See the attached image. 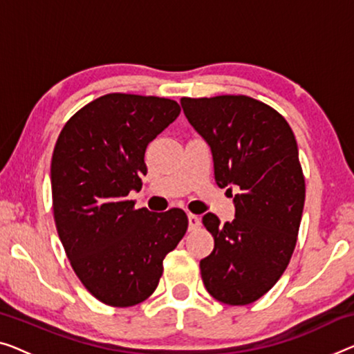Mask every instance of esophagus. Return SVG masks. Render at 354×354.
I'll list each match as a JSON object with an SVG mask.
<instances>
[{"instance_id":"esophagus-1","label":"esophagus","mask_w":354,"mask_h":354,"mask_svg":"<svg viewBox=\"0 0 354 354\" xmlns=\"http://www.w3.org/2000/svg\"><path fill=\"white\" fill-rule=\"evenodd\" d=\"M189 218V230H195V229H198L200 227V218L197 214H189L187 216Z\"/></svg>"}]
</instances>
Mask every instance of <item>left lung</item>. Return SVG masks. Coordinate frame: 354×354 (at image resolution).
<instances>
[{
	"label": "left lung",
	"mask_w": 354,
	"mask_h": 354,
	"mask_svg": "<svg viewBox=\"0 0 354 354\" xmlns=\"http://www.w3.org/2000/svg\"><path fill=\"white\" fill-rule=\"evenodd\" d=\"M181 106L211 147L216 184L239 187L232 223L202 219L214 239L200 261L203 284L223 304H252L275 286L297 243L305 178L295 136L277 109L246 95L183 97Z\"/></svg>",
	"instance_id": "obj_1"
}]
</instances>
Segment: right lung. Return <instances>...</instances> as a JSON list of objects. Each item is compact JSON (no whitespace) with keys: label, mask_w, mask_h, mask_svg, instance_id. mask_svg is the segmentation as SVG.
Listing matches in <instances>:
<instances>
[{"label":"right lung","mask_w":354,"mask_h":354,"mask_svg":"<svg viewBox=\"0 0 354 354\" xmlns=\"http://www.w3.org/2000/svg\"><path fill=\"white\" fill-rule=\"evenodd\" d=\"M175 100L108 93L63 127L50 163L52 208L76 277L100 302L138 305L156 291L163 259L186 234L183 209L135 208L147 145L178 118Z\"/></svg>","instance_id":"right-lung-1"}]
</instances>
